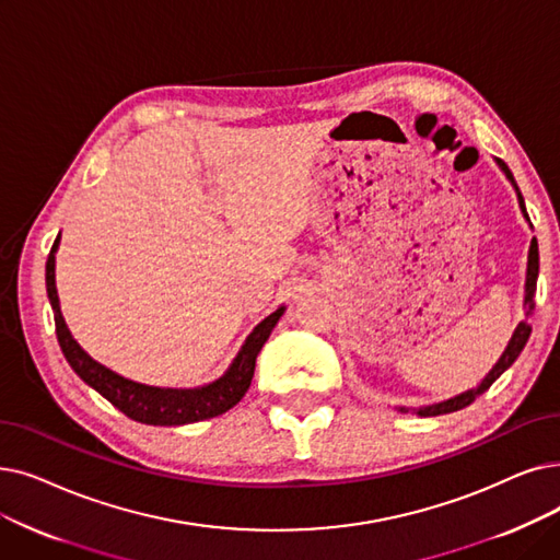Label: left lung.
I'll use <instances>...</instances> for the list:
<instances>
[{
  "label": "left lung",
  "instance_id": "8db88e82",
  "mask_svg": "<svg viewBox=\"0 0 560 560\" xmlns=\"http://www.w3.org/2000/svg\"><path fill=\"white\" fill-rule=\"evenodd\" d=\"M499 162V166L503 168V174L508 176V180L515 185V189H517V199H520V208H522V212H524V217L528 220V212H526V206H524V197H522V191H520V187H517V183H515V178H513V174H510V168H508V164L503 162V160H497ZM538 270H540V254H538V240L533 237L530 240V249H528V267H526V298H524V306H528V311H526V315L530 313V308H533V295H536V281H538ZM528 336H530V325H528V320H522L520 325H517V329H515V334H513V338H510V343H508V348H505V352L501 354V359L494 363V369L488 373V377H485L482 382H480V386L478 388H469V392H465V394H459V396H455V398H451V400H444V402H436V405H428V407H419L417 409V415L419 417H440V415H448V411H457V409H462V407H467V405H471L482 392H488V388L510 369L515 363V359L520 357V352L524 350V346H526V340H528ZM402 415L405 411H409L407 407H398Z\"/></svg>",
  "mask_w": 560,
  "mask_h": 560
}]
</instances>
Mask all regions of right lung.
Returning a JSON list of instances; mask_svg holds the SVG:
<instances>
[{
    "instance_id": "obj_1",
    "label": "right lung",
    "mask_w": 560,
    "mask_h": 560,
    "mask_svg": "<svg viewBox=\"0 0 560 560\" xmlns=\"http://www.w3.org/2000/svg\"><path fill=\"white\" fill-rule=\"evenodd\" d=\"M57 247H59V235L45 262V285H47V298H50V304L55 311V325H57V338H59L61 352L70 363V369L75 371L89 386H93L101 396H105L116 409L124 411L126 417L149 425H183V423L220 417L247 394L254 377V369H256V357L265 346V340L270 338L285 306H279L275 313L267 315L262 323L256 325V329L247 336L245 346H242V350L233 359L231 369L212 384H206L199 388H160V386L139 384L116 375L114 371L105 369L103 363L91 359L80 348L78 340L70 336L59 308V295L55 285Z\"/></svg>"
}]
</instances>
